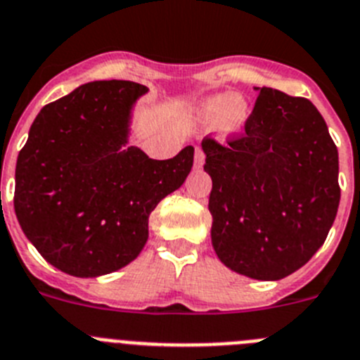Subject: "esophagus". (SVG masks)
I'll list each match as a JSON object with an SVG mask.
<instances>
[{
    "label": "esophagus",
    "mask_w": 360,
    "mask_h": 360,
    "mask_svg": "<svg viewBox=\"0 0 360 360\" xmlns=\"http://www.w3.org/2000/svg\"><path fill=\"white\" fill-rule=\"evenodd\" d=\"M203 162H205V155H203V151L200 148H196V151H194V166L202 167Z\"/></svg>",
    "instance_id": "34e87169"
}]
</instances>
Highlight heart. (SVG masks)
I'll list each match as a JSON object with an SVG mask.
<instances>
[{
	"label": "heart",
	"mask_w": 360,
	"mask_h": 360,
	"mask_svg": "<svg viewBox=\"0 0 360 360\" xmlns=\"http://www.w3.org/2000/svg\"><path fill=\"white\" fill-rule=\"evenodd\" d=\"M191 117L196 124L212 127L221 143L239 137L252 117V105L237 92H217L191 105Z\"/></svg>",
	"instance_id": "heart-1"
}]
</instances>
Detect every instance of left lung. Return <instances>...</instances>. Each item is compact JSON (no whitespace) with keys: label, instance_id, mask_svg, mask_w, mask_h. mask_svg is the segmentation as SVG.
Instances as JSON below:
<instances>
[{"label":"left lung","instance_id":"left-lung-1","mask_svg":"<svg viewBox=\"0 0 360 360\" xmlns=\"http://www.w3.org/2000/svg\"><path fill=\"white\" fill-rule=\"evenodd\" d=\"M259 92L246 134L205 139L212 178L210 239L217 259L255 280H280L311 260L338 214L339 155L323 115L305 98Z\"/></svg>","mask_w":360,"mask_h":360}]
</instances>
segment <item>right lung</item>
I'll return each mask as SVG.
<instances>
[{
    "label": "right lung",
    "mask_w": 360,
    "mask_h": 360,
    "mask_svg": "<svg viewBox=\"0 0 360 360\" xmlns=\"http://www.w3.org/2000/svg\"><path fill=\"white\" fill-rule=\"evenodd\" d=\"M148 87L89 82L46 105L15 164L14 209L37 252L60 271L96 278L137 259L158 202L191 173L194 148L155 160L130 146Z\"/></svg>",
    "instance_id": "add662e5"
}]
</instances>
